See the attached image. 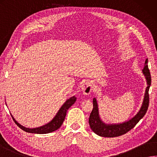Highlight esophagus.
<instances>
[{
	"label": "esophagus",
	"instance_id": "obj_1",
	"mask_svg": "<svg viewBox=\"0 0 157 157\" xmlns=\"http://www.w3.org/2000/svg\"><path fill=\"white\" fill-rule=\"evenodd\" d=\"M81 90L82 93L86 95L90 94L93 91V86L90 82H85L81 86Z\"/></svg>",
	"mask_w": 157,
	"mask_h": 157
}]
</instances>
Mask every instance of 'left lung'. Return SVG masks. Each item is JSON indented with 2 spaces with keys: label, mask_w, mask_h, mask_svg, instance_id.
I'll return each mask as SVG.
<instances>
[{
  "label": "left lung",
  "mask_w": 157,
  "mask_h": 157,
  "mask_svg": "<svg viewBox=\"0 0 157 157\" xmlns=\"http://www.w3.org/2000/svg\"><path fill=\"white\" fill-rule=\"evenodd\" d=\"M147 63V59H146V61H145V66L143 69V72L147 80V87L146 90V93H145L143 104L140 111L134 117H132L128 122L120 124H105L100 119L96 100V98H94L93 109L90 113V118H89V124H90L91 128L94 132H95L98 135L105 137H114L121 136L131 131L132 128H133L135 125L139 122V121L146 113L149 106L148 91L150 85H151V76H150V72Z\"/></svg>",
  "instance_id": "obj_1"
}]
</instances>
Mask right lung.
Wrapping results in <instances>:
<instances>
[{
    "label": "right lung",
    "instance_id": "1",
    "mask_svg": "<svg viewBox=\"0 0 157 157\" xmlns=\"http://www.w3.org/2000/svg\"><path fill=\"white\" fill-rule=\"evenodd\" d=\"M76 98L75 96H73L70 98V99L66 100V102L64 103L63 106H61V109L59 110L58 113L57 115H55V117L53 118V120L50 122L48 124L44 125L43 126L39 127V128H25L20 124H19L16 120H14V118L12 117L14 122L16 124L17 126L19 127V128L23 130L24 131L27 132H31V133H37V134H46L49 133V132H51L56 131L58 128H59L62 123L65 120V117L66 115V112L71 106H72L74 103L76 102Z\"/></svg>",
    "mask_w": 157,
    "mask_h": 157
}]
</instances>
